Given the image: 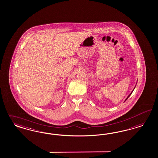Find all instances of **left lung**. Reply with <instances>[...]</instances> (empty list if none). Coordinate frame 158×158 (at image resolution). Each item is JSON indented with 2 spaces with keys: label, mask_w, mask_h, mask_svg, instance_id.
<instances>
[{
  "label": "left lung",
  "mask_w": 158,
  "mask_h": 158,
  "mask_svg": "<svg viewBox=\"0 0 158 158\" xmlns=\"http://www.w3.org/2000/svg\"><path fill=\"white\" fill-rule=\"evenodd\" d=\"M135 87H134V89H135ZM134 89H133V90H132V92L130 94H129V96H128V97H127V98H126V99H125V101H126V100H127V98H129V97H130V96L131 94H132V92H133V91H134Z\"/></svg>",
  "instance_id": "8db88e82"
}]
</instances>
